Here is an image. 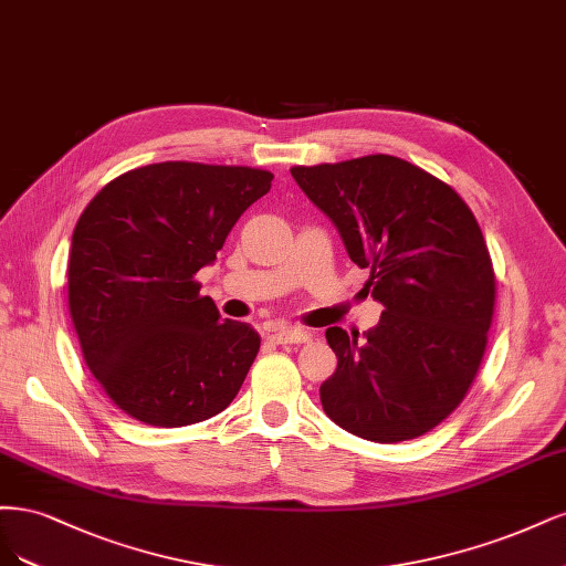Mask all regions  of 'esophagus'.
I'll return each instance as SVG.
<instances>
[{
	"mask_svg": "<svg viewBox=\"0 0 566 566\" xmlns=\"http://www.w3.org/2000/svg\"><path fill=\"white\" fill-rule=\"evenodd\" d=\"M270 338L280 345H294V343H307L310 338H313V334L296 329V326H280V329L270 334Z\"/></svg>",
	"mask_w": 566,
	"mask_h": 566,
	"instance_id": "34e87169",
	"label": "esophagus"
}]
</instances>
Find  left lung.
Listing matches in <instances>:
<instances>
[{
	"mask_svg": "<svg viewBox=\"0 0 566 566\" xmlns=\"http://www.w3.org/2000/svg\"><path fill=\"white\" fill-rule=\"evenodd\" d=\"M291 176L386 307L361 340L326 329L338 367L319 386L322 407L361 440H416L463 402L486 350L496 277L475 216L444 180L392 155Z\"/></svg>",
	"mask_w": 566,
	"mask_h": 566,
	"instance_id": "obj_1",
	"label": "left lung"
}]
</instances>
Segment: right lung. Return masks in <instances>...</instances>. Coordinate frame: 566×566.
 <instances>
[{
  "label": "right lung",
  "instance_id": "add662e5",
  "mask_svg": "<svg viewBox=\"0 0 566 566\" xmlns=\"http://www.w3.org/2000/svg\"><path fill=\"white\" fill-rule=\"evenodd\" d=\"M272 178L159 161L117 176L82 211L67 259L70 317L86 367L136 421L199 423L240 392L261 336L221 319L195 275Z\"/></svg>",
  "mask_w": 566,
  "mask_h": 566
}]
</instances>
